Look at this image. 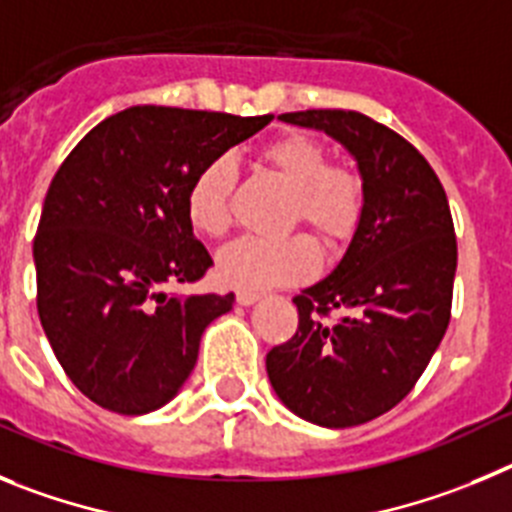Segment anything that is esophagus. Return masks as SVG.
<instances>
[{
  "mask_svg": "<svg viewBox=\"0 0 512 512\" xmlns=\"http://www.w3.org/2000/svg\"><path fill=\"white\" fill-rule=\"evenodd\" d=\"M257 301H260V293H255V290H237L239 306H252Z\"/></svg>",
  "mask_w": 512,
  "mask_h": 512,
  "instance_id": "esophagus-1",
  "label": "esophagus"
}]
</instances>
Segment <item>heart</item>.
I'll return each mask as SVG.
<instances>
[{
    "label": "heart",
    "instance_id": "b5f03b06",
    "mask_svg": "<svg viewBox=\"0 0 512 512\" xmlns=\"http://www.w3.org/2000/svg\"><path fill=\"white\" fill-rule=\"evenodd\" d=\"M260 163L290 188L288 224L303 222L329 247L354 237L367 204L365 178L352 165L329 163V150L316 137L288 132L260 150ZM237 168L232 158L209 160L196 170L186 191V216L204 237L232 229V191ZM319 265V250L306 234L285 239L245 237L219 255V278L232 288L267 290L298 283Z\"/></svg>",
    "mask_w": 512,
    "mask_h": 512
}]
</instances>
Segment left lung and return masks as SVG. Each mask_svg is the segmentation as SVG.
I'll return each instance as SVG.
<instances>
[{
    "label": "left lung",
    "mask_w": 512,
    "mask_h": 512,
    "mask_svg": "<svg viewBox=\"0 0 512 512\" xmlns=\"http://www.w3.org/2000/svg\"><path fill=\"white\" fill-rule=\"evenodd\" d=\"M278 119L342 142L367 204L334 273L293 298L298 329L267 352V377L296 416L359 426L411 393L444 339L457 273L449 201L416 147L365 114L306 109ZM331 310L343 319L326 322Z\"/></svg>",
    "instance_id": "1"
}]
</instances>
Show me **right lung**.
Listing matches in <instances>:
<instances>
[{
	"mask_svg": "<svg viewBox=\"0 0 512 512\" xmlns=\"http://www.w3.org/2000/svg\"><path fill=\"white\" fill-rule=\"evenodd\" d=\"M178 107H130L73 147L45 193L32 242L38 313L55 357L107 411L142 416L191 375L206 326L227 296H181L214 260L193 234L196 170L270 124Z\"/></svg>",
	"mask_w": 512,
	"mask_h": 512,
	"instance_id": "1",
	"label": "right lung"
}]
</instances>
